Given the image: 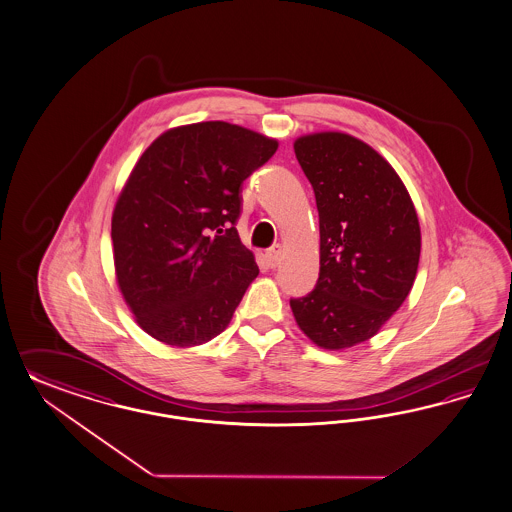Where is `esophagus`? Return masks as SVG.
Wrapping results in <instances>:
<instances>
[{"label": "esophagus", "mask_w": 512, "mask_h": 512, "mask_svg": "<svg viewBox=\"0 0 512 512\" xmlns=\"http://www.w3.org/2000/svg\"><path fill=\"white\" fill-rule=\"evenodd\" d=\"M282 253L283 249L280 244H278V246L270 247V249L266 251V261H268V265L272 266V268H276V266L280 265V261H282Z\"/></svg>", "instance_id": "obj_1"}]
</instances>
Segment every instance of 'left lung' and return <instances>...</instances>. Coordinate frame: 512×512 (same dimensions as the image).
<instances>
[{
	"label": "left lung",
	"instance_id": "obj_1",
	"mask_svg": "<svg viewBox=\"0 0 512 512\" xmlns=\"http://www.w3.org/2000/svg\"><path fill=\"white\" fill-rule=\"evenodd\" d=\"M293 147L318 204L319 278L291 310L316 346L340 352L376 335L405 302L420 263V221L403 179L369 143L314 132Z\"/></svg>",
	"mask_w": 512,
	"mask_h": 512
}]
</instances>
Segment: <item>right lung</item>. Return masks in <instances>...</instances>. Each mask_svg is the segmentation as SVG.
<instances>
[{
  "instance_id": "add662e5",
  "label": "right lung",
  "mask_w": 512,
  "mask_h": 512,
  "mask_svg": "<svg viewBox=\"0 0 512 512\" xmlns=\"http://www.w3.org/2000/svg\"><path fill=\"white\" fill-rule=\"evenodd\" d=\"M278 140L223 121L162 132L141 155L111 217L115 280L141 329L172 348L229 327L249 283L253 251L234 223L240 185Z\"/></svg>"
}]
</instances>
